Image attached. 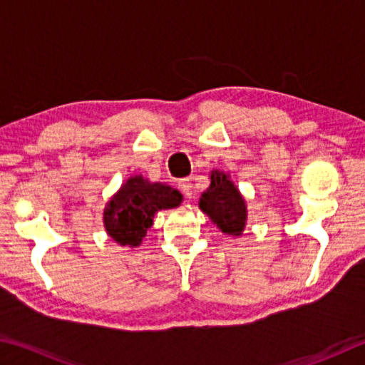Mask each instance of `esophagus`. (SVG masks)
<instances>
[{
	"instance_id": "obj_1",
	"label": "esophagus",
	"mask_w": 365,
	"mask_h": 365,
	"mask_svg": "<svg viewBox=\"0 0 365 365\" xmlns=\"http://www.w3.org/2000/svg\"><path fill=\"white\" fill-rule=\"evenodd\" d=\"M178 188L182 190V193L187 197H193V185H191V182L187 180V178L178 182Z\"/></svg>"
}]
</instances>
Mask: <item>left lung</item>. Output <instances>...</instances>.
Listing matches in <instances>:
<instances>
[{
	"label": "left lung",
	"mask_w": 365,
	"mask_h": 365,
	"mask_svg": "<svg viewBox=\"0 0 365 365\" xmlns=\"http://www.w3.org/2000/svg\"><path fill=\"white\" fill-rule=\"evenodd\" d=\"M200 209L222 233L230 237L243 235L248 222V207L243 195L227 172L219 169L211 172V185L201 193Z\"/></svg>",
	"instance_id": "obj_1"
}]
</instances>
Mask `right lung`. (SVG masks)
Instances as JSON below:
<instances>
[{"mask_svg": "<svg viewBox=\"0 0 365 365\" xmlns=\"http://www.w3.org/2000/svg\"><path fill=\"white\" fill-rule=\"evenodd\" d=\"M182 201L180 191L169 185L150 182L141 174L132 175L106 202L103 224L117 245L137 248L153 225L158 211L175 209Z\"/></svg>", "mask_w": 365, "mask_h": 365, "instance_id": "right-lung-1", "label": "right lung"}]
</instances>
